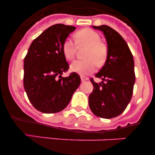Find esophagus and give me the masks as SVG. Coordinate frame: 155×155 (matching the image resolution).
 Masks as SVG:
<instances>
[{"instance_id":"obj_1","label":"esophagus","mask_w":155,"mask_h":155,"mask_svg":"<svg viewBox=\"0 0 155 155\" xmlns=\"http://www.w3.org/2000/svg\"><path fill=\"white\" fill-rule=\"evenodd\" d=\"M81 79L82 82H84V81H86L88 80V78H87V77H84V76H81Z\"/></svg>"}]
</instances>
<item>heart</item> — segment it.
I'll return each mask as SVG.
<instances>
[{
	"instance_id": "heart-1",
	"label": "heart",
	"mask_w": 155,
	"mask_h": 155,
	"mask_svg": "<svg viewBox=\"0 0 155 155\" xmlns=\"http://www.w3.org/2000/svg\"><path fill=\"white\" fill-rule=\"evenodd\" d=\"M76 44L78 46H86L84 61H75L71 65V71L81 75L87 74L95 70L96 64L101 66L104 64L107 57V49L101 41L100 35L96 31L90 28H84L75 34ZM62 51L68 61L73 60L76 52V45L70 39H67L63 43ZM97 64H95V63Z\"/></svg>"
}]
</instances>
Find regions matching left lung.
<instances>
[{"label": "left lung", "mask_w": 155, "mask_h": 155, "mask_svg": "<svg viewBox=\"0 0 155 155\" xmlns=\"http://www.w3.org/2000/svg\"><path fill=\"white\" fill-rule=\"evenodd\" d=\"M103 32L107 42V58L95 74L102 81L92 78L94 89L88 97V104L95 116L114 118L124 113L132 98L135 83L134 61L130 50L120 34L108 25L93 26Z\"/></svg>", "instance_id": "left-lung-1"}]
</instances>
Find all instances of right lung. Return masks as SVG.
Listing matches in <instances>:
<instances>
[{
	"mask_svg": "<svg viewBox=\"0 0 155 155\" xmlns=\"http://www.w3.org/2000/svg\"><path fill=\"white\" fill-rule=\"evenodd\" d=\"M74 26L56 24L34 39L24 60V87L31 105L44 113L65 109L81 84L75 72L64 78L69 68L62 46Z\"/></svg>",
	"mask_w": 155,
	"mask_h": 155,
	"instance_id": "1",
	"label": "right lung"
}]
</instances>
